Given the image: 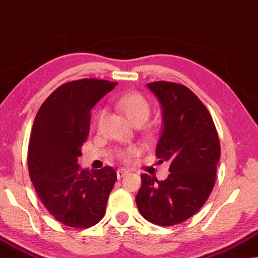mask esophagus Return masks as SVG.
<instances>
[{
	"instance_id": "obj_1",
	"label": "esophagus",
	"mask_w": 258,
	"mask_h": 258,
	"mask_svg": "<svg viewBox=\"0 0 258 258\" xmlns=\"http://www.w3.org/2000/svg\"><path fill=\"white\" fill-rule=\"evenodd\" d=\"M127 173H128L127 169L118 168V170H117V177H118V179H121V177H124Z\"/></svg>"
}]
</instances>
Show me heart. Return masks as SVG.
Listing matches in <instances>:
<instances>
[{"label": "heart", "instance_id": "b5f03b06", "mask_svg": "<svg viewBox=\"0 0 258 258\" xmlns=\"http://www.w3.org/2000/svg\"><path fill=\"white\" fill-rule=\"evenodd\" d=\"M114 106L119 111L125 114V117L128 119L130 122L134 126H141L147 121V119L151 115V104L147 100V98L143 96L139 92H128L118 97L114 101ZM105 115V111L100 110L97 113L96 124L99 126L103 121ZM153 133V130L147 128L146 134L151 136ZM138 154V148L136 146H130L125 150L118 152V158L121 161L128 162Z\"/></svg>", "mask_w": 258, "mask_h": 258}]
</instances>
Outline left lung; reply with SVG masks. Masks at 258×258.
Wrapping results in <instances>:
<instances>
[{
    "label": "left lung",
    "instance_id": "left-lung-1",
    "mask_svg": "<svg viewBox=\"0 0 258 258\" xmlns=\"http://www.w3.org/2000/svg\"><path fill=\"white\" fill-rule=\"evenodd\" d=\"M147 86L160 100L164 114L155 153L160 162H170V173L164 181L143 174L136 201L148 222L175 226L208 200L215 184L220 140L209 111L187 86L166 81Z\"/></svg>",
    "mask_w": 258,
    "mask_h": 258
}]
</instances>
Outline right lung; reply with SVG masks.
I'll use <instances>...</instances> for the list:
<instances>
[{
	"label": "right lung",
	"mask_w": 258,
	"mask_h": 258,
	"mask_svg": "<svg viewBox=\"0 0 258 258\" xmlns=\"http://www.w3.org/2000/svg\"><path fill=\"white\" fill-rule=\"evenodd\" d=\"M117 82H68L44 100L28 147V169L43 206L68 227H92L103 219L117 173L110 166L82 170L77 164L90 132V110Z\"/></svg>",
	"instance_id": "add662e5"
}]
</instances>
